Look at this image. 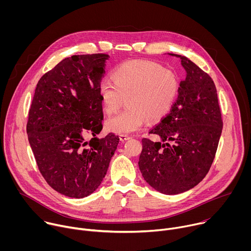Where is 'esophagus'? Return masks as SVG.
<instances>
[{"label":"esophagus","instance_id":"obj_1","mask_svg":"<svg viewBox=\"0 0 251 251\" xmlns=\"http://www.w3.org/2000/svg\"><path fill=\"white\" fill-rule=\"evenodd\" d=\"M131 137H129V136H127V135H120L119 136V139H120V141H122V142H124V141H127V140H129Z\"/></svg>","mask_w":251,"mask_h":251}]
</instances>
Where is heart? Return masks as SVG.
Returning <instances> with one entry per match:
<instances>
[{
    "instance_id": "obj_1",
    "label": "heart",
    "mask_w": 251,
    "mask_h": 251,
    "mask_svg": "<svg viewBox=\"0 0 251 251\" xmlns=\"http://www.w3.org/2000/svg\"><path fill=\"white\" fill-rule=\"evenodd\" d=\"M111 77L113 82L103 79L98 86L103 110L115 112L126 97L129 108L106 120L108 131L131 134L146 118L157 122L170 113L177 94V80L171 71L150 60L133 59L118 65Z\"/></svg>"
}]
</instances>
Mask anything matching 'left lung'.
<instances>
[{
    "instance_id": "obj_1",
    "label": "left lung",
    "mask_w": 251,
    "mask_h": 251,
    "mask_svg": "<svg viewBox=\"0 0 251 251\" xmlns=\"http://www.w3.org/2000/svg\"><path fill=\"white\" fill-rule=\"evenodd\" d=\"M181 59L186 78L177 89L170 113L149 133L159 142L143 138L139 168L144 180L165 195L196 187L207 174L223 130L217 88L210 76L186 56Z\"/></svg>"
}]
</instances>
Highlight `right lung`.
Returning a JSON list of instances; mask_svg holds the SVG:
<instances>
[{
	"label": "right lung",
	"mask_w": 251,
	"mask_h": 251,
	"mask_svg": "<svg viewBox=\"0 0 251 251\" xmlns=\"http://www.w3.org/2000/svg\"><path fill=\"white\" fill-rule=\"evenodd\" d=\"M108 58L104 53L66 57L35 87L26 124L29 145L47 183L69 198L97 190L119 143L112 133L96 137L103 120L98 86Z\"/></svg>",
	"instance_id": "right-lung-1"
}]
</instances>
